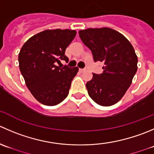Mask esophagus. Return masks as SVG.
Here are the masks:
<instances>
[{
  "label": "esophagus",
  "mask_w": 154,
  "mask_h": 154,
  "mask_svg": "<svg viewBox=\"0 0 154 154\" xmlns=\"http://www.w3.org/2000/svg\"><path fill=\"white\" fill-rule=\"evenodd\" d=\"M85 71H86V69H84V68H79V72L80 73L84 72Z\"/></svg>",
  "instance_id": "obj_1"
}]
</instances>
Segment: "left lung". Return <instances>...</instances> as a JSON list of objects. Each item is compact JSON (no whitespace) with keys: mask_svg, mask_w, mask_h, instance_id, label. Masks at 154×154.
I'll list each match as a JSON object with an SVG mask.
<instances>
[{"mask_svg":"<svg viewBox=\"0 0 154 154\" xmlns=\"http://www.w3.org/2000/svg\"><path fill=\"white\" fill-rule=\"evenodd\" d=\"M95 62L103 63L102 74H93L86 84L90 98L101 106L118 102L132 83L138 69V57L132 44L118 31L109 28L79 31Z\"/></svg>","mask_w":154,"mask_h":154,"instance_id":"1","label":"left lung"}]
</instances>
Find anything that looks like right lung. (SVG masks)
<instances>
[{
    "label": "right lung",
    "instance_id": "right-lung-1",
    "mask_svg": "<svg viewBox=\"0 0 154 154\" xmlns=\"http://www.w3.org/2000/svg\"><path fill=\"white\" fill-rule=\"evenodd\" d=\"M76 34L74 30H46L30 37L19 52L21 74L31 93L41 104L56 105L68 96L78 68H61L57 64L68 60L65 50Z\"/></svg>",
    "mask_w": 154,
    "mask_h": 154
}]
</instances>
